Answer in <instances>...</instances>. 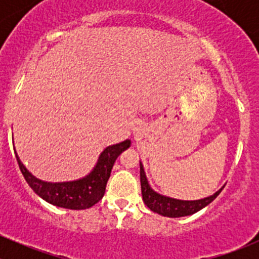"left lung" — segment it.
<instances>
[{"label":"left lung","instance_id":"obj_1","mask_svg":"<svg viewBox=\"0 0 259 259\" xmlns=\"http://www.w3.org/2000/svg\"><path fill=\"white\" fill-rule=\"evenodd\" d=\"M140 184H142L143 200H144L146 207L150 210L160 214V215L169 217V218H179V217L192 215V214L197 213L198 210L207 207L209 203L213 202L218 197L219 193L222 192L221 189L215 194L199 200H178L173 199V198L164 197V195L155 193L149 187L142 164H140Z\"/></svg>","mask_w":259,"mask_h":259}]
</instances>
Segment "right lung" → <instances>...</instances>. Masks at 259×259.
<instances>
[{
    "label": "right lung",
    "instance_id": "add662e5",
    "mask_svg": "<svg viewBox=\"0 0 259 259\" xmlns=\"http://www.w3.org/2000/svg\"><path fill=\"white\" fill-rule=\"evenodd\" d=\"M130 146V140L108 146L101 153L95 169L86 178L76 182L67 183H46L35 178L20 161L16 154V159L20 170L25 177L33 192L42 199L56 207L67 209H86L101 200L105 193L106 183L110 178L111 169L117 156Z\"/></svg>",
    "mask_w": 259,
    "mask_h": 259
}]
</instances>
